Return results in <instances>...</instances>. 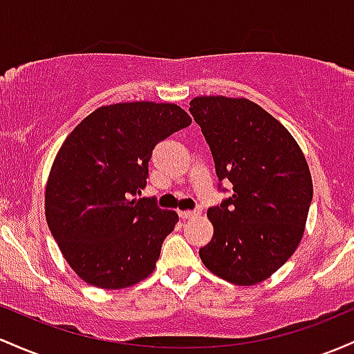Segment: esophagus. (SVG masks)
Masks as SVG:
<instances>
[{"label":"esophagus","mask_w":354,"mask_h":354,"mask_svg":"<svg viewBox=\"0 0 354 354\" xmlns=\"http://www.w3.org/2000/svg\"><path fill=\"white\" fill-rule=\"evenodd\" d=\"M196 216H198V210H180V212H178V217H180L182 221L192 219V217Z\"/></svg>","instance_id":"esophagus-1"}]
</instances>
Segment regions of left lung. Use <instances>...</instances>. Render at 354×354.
Masks as SVG:
<instances>
[{
    "mask_svg": "<svg viewBox=\"0 0 354 354\" xmlns=\"http://www.w3.org/2000/svg\"><path fill=\"white\" fill-rule=\"evenodd\" d=\"M189 112L201 125L219 180L232 196L207 210L214 236L198 256L210 272L254 286L283 266L303 239L313 180L288 129L248 98L196 97Z\"/></svg>",
    "mask_w": 354,
    "mask_h": 354,
    "instance_id": "obj_1",
    "label": "left lung"
}]
</instances>
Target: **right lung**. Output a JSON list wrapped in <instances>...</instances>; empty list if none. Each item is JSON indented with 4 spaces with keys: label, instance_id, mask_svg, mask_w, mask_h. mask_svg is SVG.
Instances as JSON below:
<instances>
[{
    "label": "right lung",
    "instance_id": "obj_1",
    "mask_svg": "<svg viewBox=\"0 0 354 354\" xmlns=\"http://www.w3.org/2000/svg\"><path fill=\"white\" fill-rule=\"evenodd\" d=\"M190 122L176 103H113L83 118L59 147L45 216L63 257L86 284L124 289L153 272L178 216L135 196L147 185L153 147Z\"/></svg>",
    "mask_w": 354,
    "mask_h": 354
}]
</instances>
